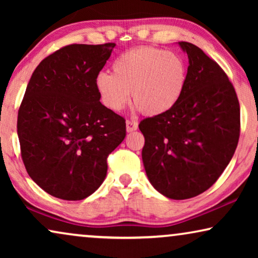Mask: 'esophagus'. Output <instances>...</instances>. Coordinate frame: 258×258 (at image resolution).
I'll list each match as a JSON object with an SVG mask.
<instances>
[{"mask_svg": "<svg viewBox=\"0 0 258 258\" xmlns=\"http://www.w3.org/2000/svg\"><path fill=\"white\" fill-rule=\"evenodd\" d=\"M125 124H126V132L128 133L135 132V130H137V128H139V123H137L136 121H130V119H126Z\"/></svg>", "mask_w": 258, "mask_h": 258, "instance_id": "obj_1", "label": "esophagus"}]
</instances>
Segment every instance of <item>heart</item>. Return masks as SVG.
Listing matches in <instances>:
<instances>
[{
  "label": "heart",
  "instance_id": "obj_1",
  "mask_svg": "<svg viewBox=\"0 0 258 258\" xmlns=\"http://www.w3.org/2000/svg\"><path fill=\"white\" fill-rule=\"evenodd\" d=\"M186 77V63L177 52L140 47L118 56L112 63V73H98L95 88L108 110H122L132 90L136 110L161 115L181 100Z\"/></svg>",
  "mask_w": 258,
  "mask_h": 258
}]
</instances>
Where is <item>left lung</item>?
Here are the masks:
<instances>
[{
    "mask_svg": "<svg viewBox=\"0 0 258 258\" xmlns=\"http://www.w3.org/2000/svg\"><path fill=\"white\" fill-rule=\"evenodd\" d=\"M189 58L184 93L164 114L141 121L151 185L171 200L195 197L217 181L239 137V103L228 76L202 49L178 42Z\"/></svg>",
    "mask_w": 258,
    "mask_h": 258,
    "instance_id": "obj_1",
    "label": "left lung"
}]
</instances>
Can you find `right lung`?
<instances>
[{"instance_id": "add662e5", "label": "right lung", "mask_w": 258, "mask_h": 258, "mask_svg": "<svg viewBox=\"0 0 258 258\" xmlns=\"http://www.w3.org/2000/svg\"><path fill=\"white\" fill-rule=\"evenodd\" d=\"M115 43L70 44L31 75L17 117L21 155L49 195L79 201L107 176V157L125 137V121L100 102L95 76Z\"/></svg>"}]
</instances>
